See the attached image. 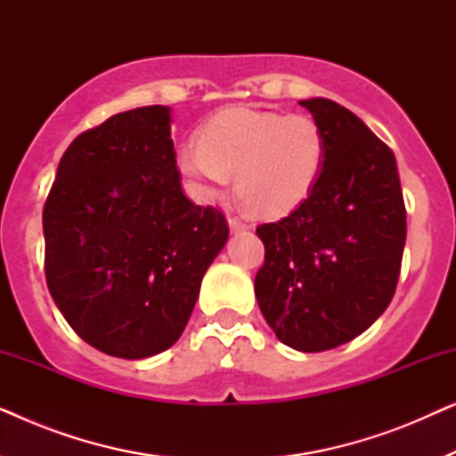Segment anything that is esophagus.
Wrapping results in <instances>:
<instances>
[{
	"label": "esophagus",
	"mask_w": 456,
	"mask_h": 456,
	"mask_svg": "<svg viewBox=\"0 0 456 456\" xmlns=\"http://www.w3.org/2000/svg\"><path fill=\"white\" fill-rule=\"evenodd\" d=\"M228 226L232 232H245V230L248 228L245 222L239 220V217H228Z\"/></svg>",
	"instance_id": "obj_1"
}]
</instances>
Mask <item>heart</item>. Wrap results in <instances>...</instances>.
Returning a JSON list of instances; mask_svg holds the SVG:
<instances>
[{
    "instance_id": "heart-1",
    "label": "heart",
    "mask_w": 456,
    "mask_h": 456,
    "mask_svg": "<svg viewBox=\"0 0 456 456\" xmlns=\"http://www.w3.org/2000/svg\"><path fill=\"white\" fill-rule=\"evenodd\" d=\"M328 142L309 116L230 108L217 111L176 158L186 191L214 201L236 183L248 208L265 217L297 209L315 189L326 166Z\"/></svg>"
}]
</instances>
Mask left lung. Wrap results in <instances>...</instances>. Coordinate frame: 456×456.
Here are the masks:
<instances>
[{
  "label": "left lung",
  "instance_id": "8db88e82",
  "mask_svg": "<svg viewBox=\"0 0 456 456\" xmlns=\"http://www.w3.org/2000/svg\"><path fill=\"white\" fill-rule=\"evenodd\" d=\"M301 105L326 134V166L290 216L257 226L265 261L255 297L280 342L320 353L357 338L390 305L407 211L392 149L332 99Z\"/></svg>",
  "mask_w": 456,
  "mask_h": 456
}]
</instances>
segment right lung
I'll return each mask as SVG.
<instances>
[{"label":"right lung","instance_id":"add662e5","mask_svg":"<svg viewBox=\"0 0 456 456\" xmlns=\"http://www.w3.org/2000/svg\"><path fill=\"white\" fill-rule=\"evenodd\" d=\"M166 105L122 111L61 155L43 208L45 278L85 342L145 359L180 338L228 240L222 211L184 197Z\"/></svg>","mask_w":456,"mask_h":456}]
</instances>
